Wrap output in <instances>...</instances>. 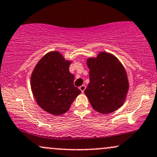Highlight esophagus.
Masks as SVG:
<instances>
[{"instance_id":"34e87169","label":"esophagus","mask_w":157,"mask_h":157,"mask_svg":"<svg viewBox=\"0 0 157 157\" xmlns=\"http://www.w3.org/2000/svg\"><path fill=\"white\" fill-rule=\"evenodd\" d=\"M85 89H86V86H85V85H82V86H81L80 87V90L81 92H82V93L84 92Z\"/></svg>"}]
</instances>
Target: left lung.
Segmentation results:
<instances>
[{
  "label": "left lung",
  "instance_id": "8db88e82",
  "mask_svg": "<svg viewBox=\"0 0 157 157\" xmlns=\"http://www.w3.org/2000/svg\"><path fill=\"white\" fill-rule=\"evenodd\" d=\"M86 63L90 82L84 92L92 108L105 114L117 111L125 102L129 89L124 66L117 57L106 52L89 57Z\"/></svg>",
  "mask_w": 157,
  "mask_h": 157
}]
</instances>
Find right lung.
<instances>
[{
	"label": "right lung",
	"mask_w": 157,
	"mask_h": 157,
	"mask_svg": "<svg viewBox=\"0 0 157 157\" xmlns=\"http://www.w3.org/2000/svg\"><path fill=\"white\" fill-rule=\"evenodd\" d=\"M71 60L59 52L46 54L38 61L31 75V89L38 105L52 115L68 111L81 93L74 85L75 76L69 71Z\"/></svg>",
	"instance_id": "add662e5"
}]
</instances>
